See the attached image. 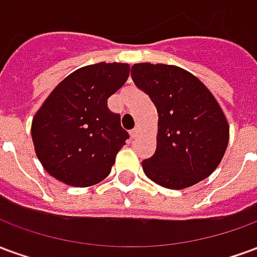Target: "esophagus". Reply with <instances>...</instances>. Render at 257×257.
Wrapping results in <instances>:
<instances>
[{
	"label": "esophagus",
	"instance_id": "obj_1",
	"mask_svg": "<svg viewBox=\"0 0 257 257\" xmlns=\"http://www.w3.org/2000/svg\"><path fill=\"white\" fill-rule=\"evenodd\" d=\"M138 132H139V131H138V128L132 129V131L129 132V134H131V138H132V139H135V138L138 136Z\"/></svg>",
	"mask_w": 257,
	"mask_h": 257
}]
</instances>
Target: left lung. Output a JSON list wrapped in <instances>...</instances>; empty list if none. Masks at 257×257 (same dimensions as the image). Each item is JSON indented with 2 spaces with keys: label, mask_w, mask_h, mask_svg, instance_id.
I'll return each instance as SVG.
<instances>
[{
  "label": "left lung",
  "mask_w": 257,
  "mask_h": 257,
  "mask_svg": "<svg viewBox=\"0 0 257 257\" xmlns=\"http://www.w3.org/2000/svg\"><path fill=\"white\" fill-rule=\"evenodd\" d=\"M132 79L158 112L156 153L142 162L146 176L171 190L208 178L228 145V123L209 89L171 64H134Z\"/></svg>",
  "instance_id": "8db88e82"
}]
</instances>
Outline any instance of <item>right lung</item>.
Returning a JSON list of instances; mask_svg holds the SVG:
<instances>
[{
	"instance_id": "1",
	"label": "right lung",
	"mask_w": 257,
	"mask_h": 257,
	"mask_svg": "<svg viewBox=\"0 0 257 257\" xmlns=\"http://www.w3.org/2000/svg\"><path fill=\"white\" fill-rule=\"evenodd\" d=\"M129 64L96 63L75 70L52 90L31 123L36 154L51 176L89 187L110 175L129 139L107 99L129 77Z\"/></svg>"
}]
</instances>
